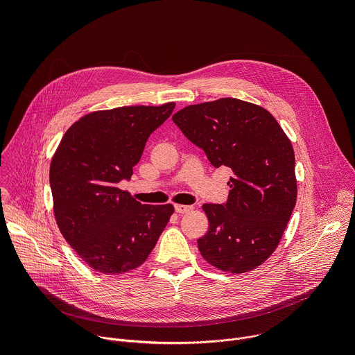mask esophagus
<instances>
[{"mask_svg":"<svg viewBox=\"0 0 355 355\" xmlns=\"http://www.w3.org/2000/svg\"><path fill=\"white\" fill-rule=\"evenodd\" d=\"M174 209H175V212H177V214H187V212L192 211V207H189V205L175 204V205H174Z\"/></svg>","mask_w":355,"mask_h":355,"instance_id":"obj_1","label":"esophagus"}]
</instances>
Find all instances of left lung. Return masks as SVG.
Wrapping results in <instances>:
<instances>
[{"mask_svg":"<svg viewBox=\"0 0 355 355\" xmlns=\"http://www.w3.org/2000/svg\"><path fill=\"white\" fill-rule=\"evenodd\" d=\"M174 123L214 167L232 168L226 204L202 207L209 230L198 248L211 266L241 274L275 251L296 204L293 147L264 108L237 98L189 105Z\"/></svg>","mask_w":355,"mask_h":355,"instance_id":"1","label":"left lung"}]
</instances>
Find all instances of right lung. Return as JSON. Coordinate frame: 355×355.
I'll use <instances>...</instances> for the list:
<instances>
[{
    "mask_svg": "<svg viewBox=\"0 0 355 355\" xmlns=\"http://www.w3.org/2000/svg\"><path fill=\"white\" fill-rule=\"evenodd\" d=\"M174 103L91 112L64 133L50 164L58 226L78 257L103 274L141 266L174 207L141 205L128 191L148 136L168 119Z\"/></svg>",
    "mask_w": 355,
    "mask_h": 355,
    "instance_id": "obj_1",
    "label": "right lung"
}]
</instances>
